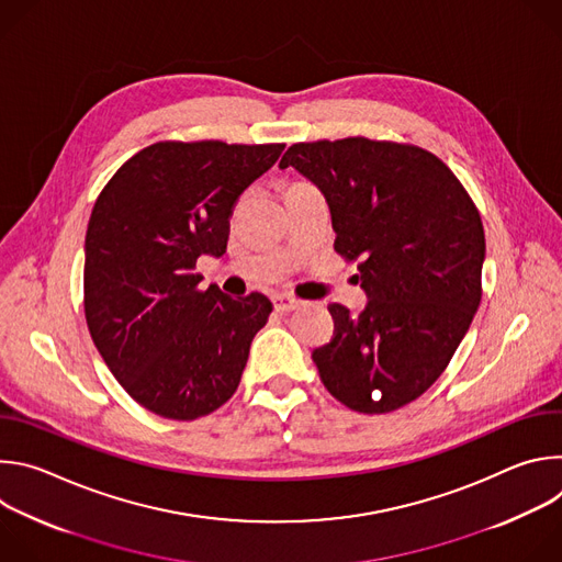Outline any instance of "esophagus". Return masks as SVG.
Listing matches in <instances>:
<instances>
[{"label": "esophagus", "instance_id": "34e87169", "mask_svg": "<svg viewBox=\"0 0 562 562\" xmlns=\"http://www.w3.org/2000/svg\"><path fill=\"white\" fill-rule=\"evenodd\" d=\"M273 304H276V308H278L280 313H289V311H295V308L304 306L302 300H297V297H293V295H286V293L276 295V297H273Z\"/></svg>", "mask_w": 562, "mask_h": 562}]
</instances>
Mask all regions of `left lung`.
Instances as JSON below:
<instances>
[{
    "instance_id": "left-lung-1",
    "label": "left lung",
    "mask_w": 562,
    "mask_h": 562,
    "mask_svg": "<svg viewBox=\"0 0 562 562\" xmlns=\"http://www.w3.org/2000/svg\"><path fill=\"white\" fill-rule=\"evenodd\" d=\"M293 167L325 193L336 254L358 262L369 302L360 315L329 304L334 338L311 358L319 380L358 414L414 403L447 369L483 297L485 228L438 155L416 144L297 142Z\"/></svg>"
}]
</instances>
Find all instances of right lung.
<instances>
[{
	"mask_svg": "<svg viewBox=\"0 0 562 562\" xmlns=\"http://www.w3.org/2000/svg\"><path fill=\"white\" fill-rule=\"evenodd\" d=\"M282 150L155 142L98 195L87 228L85 315L106 367L144 409L195 420L235 393L273 304L262 293L200 289L195 265L226 251L237 198Z\"/></svg>",
	"mask_w": 562,
	"mask_h": 562,
	"instance_id": "1",
	"label": "right lung"
}]
</instances>
